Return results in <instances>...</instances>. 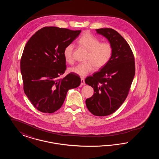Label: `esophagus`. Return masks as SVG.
<instances>
[{"mask_svg":"<svg viewBox=\"0 0 159 159\" xmlns=\"http://www.w3.org/2000/svg\"><path fill=\"white\" fill-rule=\"evenodd\" d=\"M85 82H84V78H81V85H84Z\"/></svg>","mask_w":159,"mask_h":159,"instance_id":"esophagus-1","label":"esophagus"}]
</instances>
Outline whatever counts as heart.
<instances>
[{
  "instance_id": "b5f03b06",
  "label": "heart",
  "mask_w": 159,
  "mask_h": 159,
  "mask_svg": "<svg viewBox=\"0 0 159 159\" xmlns=\"http://www.w3.org/2000/svg\"><path fill=\"white\" fill-rule=\"evenodd\" d=\"M98 38L90 33H85L78 40L79 45L88 51L86 62L79 64L70 69V71L81 77H84L95 70V68L105 67L111 60L113 47L108 42H100ZM75 46L73 43L66 46L63 51L64 59L69 64L74 62L73 52Z\"/></svg>"
}]
</instances>
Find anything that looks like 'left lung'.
<instances>
[{"mask_svg":"<svg viewBox=\"0 0 159 159\" xmlns=\"http://www.w3.org/2000/svg\"><path fill=\"white\" fill-rule=\"evenodd\" d=\"M96 31L109 40L113 52L105 67L86 78L85 83L94 90L92 97L86 99V105L92 114L106 116L114 113L127 98L135 74V58L117 31L110 28Z\"/></svg>","mask_w":159,"mask_h":159,"instance_id":"1","label":"left lung"}]
</instances>
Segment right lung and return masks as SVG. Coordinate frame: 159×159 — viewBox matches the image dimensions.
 <instances>
[{
    "mask_svg": "<svg viewBox=\"0 0 159 159\" xmlns=\"http://www.w3.org/2000/svg\"><path fill=\"white\" fill-rule=\"evenodd\" d=\"M57 27L36 32L24 47L20 61L25 94L39 111L52 113L62 106L69 89L80 84V77L66 70L63 51L80 33Z\"/></svg>",
    "mask_w": 159,
    "mask_h": 159,
    "instance_id": "add662e5",
    "label": "right lung"
}]
</instances>
